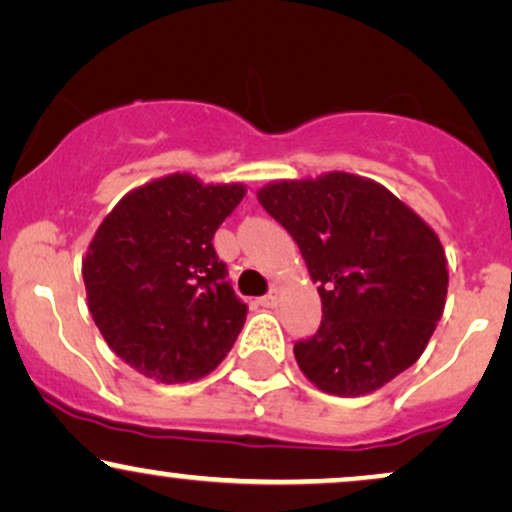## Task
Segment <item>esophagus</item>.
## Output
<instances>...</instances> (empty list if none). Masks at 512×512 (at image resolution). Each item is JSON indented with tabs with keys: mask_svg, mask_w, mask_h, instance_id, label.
I'll list each match as a JSON object with an SVG mask.
<instances>
[{
	"mask_svg": "<svg viewBox=\"0 0 512 512\" xmlns=\"http://www.w3.org/2000/svg\"><path fill=\"white\" fill-rule=\"evenodd\" d=\"M276 303H279V291H276V288L260 298V305L262 307H274Z\"/></svg>",
	"mask_w": 512,
	"mask_h": 512,
	"instance_id": "34e87169",
	"label": "esophagus"
}]
</instances>
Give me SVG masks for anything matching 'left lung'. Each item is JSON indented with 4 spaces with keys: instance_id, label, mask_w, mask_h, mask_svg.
Segmentation results:
<instances>
[{
    "instance_id": "obj_1",
    "label": "left lung",
    "mask_w": 512,
    "mask_h": 512,
    "mask_svg": "<svg viewBox=\"0 0 512 512\" xmlns=\"http://www.w3.org/2000/svg\"><path fill=\"white\" fill-rule=\"evenodd\" d=\"M257 200L319 283L322 324L293 346L305 377L365 396L415 365L446 305L439 236L384 186L343 171L272 183Z\"/></svg>"
}]
</instances>
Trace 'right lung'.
<instances>
[{"mask_svg": "<svg viewBox=\"0 0 512 512\" xmlns=\"http://www.w3.org/2000/svg\"><path fill=\"white\" fill-rule=\"evenodd\" d=\"M245 188L171 174L135 188L102 221L83 260L90 315L109 348L145 377L181 384L224 360L248 305L212 238Z\"/></svg>", "mask_w": 512, "mask_h": 512, "instance_id": "add662e5", "label": "right lung"}]
</instances>
